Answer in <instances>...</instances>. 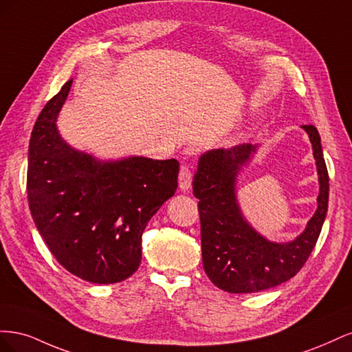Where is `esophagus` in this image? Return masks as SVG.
I'll return each instance as SVG.
<instances>
[{
  "label": "esophagus",
  "instance_id": "1",
  "mask_svg": "<svg viewBox=\"0 0 352 352\" xmlns=\"http://www.w3.org/2000/svg\"><path fill=\"white\" fill-rule=\"evenodd\" d=\"M190 180H192V173L186 164L180 166L179 172V188L180 190H188L190 188Z\"/></svg>",
  "mask_w": 352,
  "mask_h": 352
}]
</instances>
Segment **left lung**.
<instances>
[{"label": "left lung", "instance_id": "left-lung-1", "mask_svg": "<svg viewBox=\"0 0 352 352\" xmlns=\"http://www.w3.org/2000/svg\"><path fill=\"white\" fill-rule=\"evenodd\" d=\"M301 127L310 138L320 188L316 212L292 241L273 242L263 236L241 210L238 176L257 154V144L210 150L198 160L192 190L199 199L202 265L208 279L223 291L270 289L294 278L310 257L327 214L329 175L320 135L313 124Z\"/></svg>", "mask_w": 352, "mask_h": 352}]
</instances>
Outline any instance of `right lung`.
<instances>
[{
    "instance_id": "1",
    "label": "right lung",
    "mask_w": 352,
    "mask_h": 352,
    "mask_svg": "<svg viewBox=\"0 0 352 352\" xmlns=\"http://www.w3.org/2000/svg\"><path fill=\"white\" fill-rule=\"evenodd\" d=\"M72 83L47 102L30 135V214L66 270L91 283H117L140 267L142 232L175 195L179 163L141 155L100 160L70 146L57 119Z\"/></svg>"
}]
</instances>
